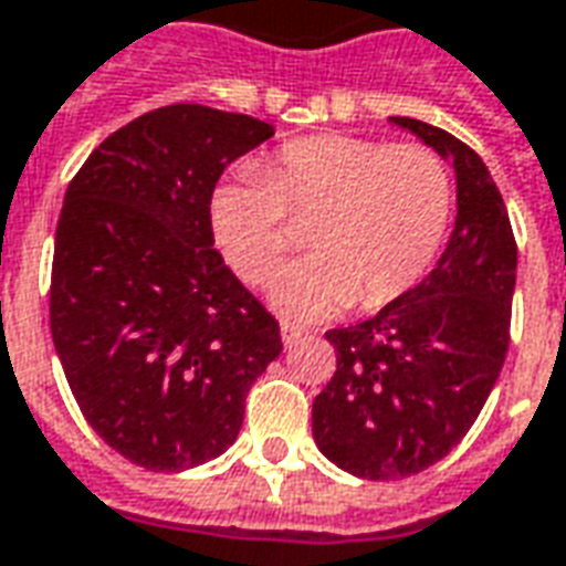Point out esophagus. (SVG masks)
<instances>
[{
    "label": "esophagus",
    "mask_w": 566,
    "mask_h": 566,
    "mask_svg": "<svg viewBox=\"0 0 566 566\" xmlns=\"http://www.w3.org/2000/svg\"><path fill=\"white\" fill-rule=\"evenodd\" d=\"M303 336H306V331H303L300 324H291V321H282V339H284V345H287V348H291V345L300 343Z\"/></svg>",
    "instance_id": "obj_1"
}]
</instances>
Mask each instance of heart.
Instances as JSON below:
<instances>
[{"label": "heart", "instance_id": "obj_1", "mask_svg": "<svg viewBox=\"0 0 566 566\" xmlns=\"http://www.w3.org/2000/svg\"><path fill=\"white\" fill-rule=\"evenodd\" d=\"M454 181L424 145L306 136L275 148L260 169L227 175L209 193L214 245L245 284L263 287L312 227L315 258L272 287L294 318H324L355 303L379 312L424 282L446 248Z\"/></svg>", "mask_w": 566, "mask_h": 566}]
</instances>
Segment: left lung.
<instances>
[{
  "label": "left lung",
  "mask_w": 566,
  "mask_h": 566,
  "mask_svg": "<svg viewBox=\"0 0 566 566\" xmlns=\"http://www.w3.org/2000/svg\"><path fill=\"white\" fill-rule=\"evenodd\" d=\"M449 157L458 218L437 270L355 327L327 331L336 373L312 403V433L360 479H403L442 461L473 427L510 348L515 235L482 157L451 133L394 117Z\"/></svg>",
  "instance_id": "8db88e82"
}]
</instances>
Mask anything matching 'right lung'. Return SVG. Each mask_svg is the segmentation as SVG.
Returning <instances> with one entry per match:
<instances>
[{
    "label": "right lung",
    "instance_id": "obj_1",
    "mask_svg": "<svg viewBox=\"0 0 566 566\" xmlns=\"http://www.w3.org/2000/svg\"><path fill=\"white\" fill-rule=\"evenodd\" d=\"M270 124L178 103L129 120L69 181L51 336L87 424L127 461L178 473L239 437L282 355L279 321L214 248L209 193Z\"/></svg>",
    "mask_w": 566,
    "mask_h": 566
}]
</instances>
